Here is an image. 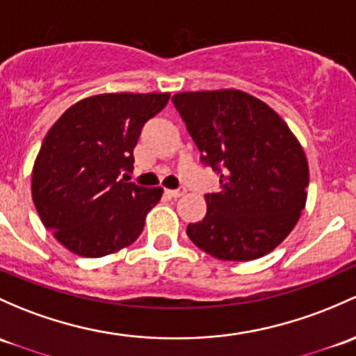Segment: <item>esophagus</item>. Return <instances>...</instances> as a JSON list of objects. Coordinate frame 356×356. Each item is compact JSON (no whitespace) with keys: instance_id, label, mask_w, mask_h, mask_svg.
Instances as JSON below:
<instances>
[{"instance_id":"1","label":"esophagus","mask_w":356,"mask_h":356,"mask_svg":"<svg viewBox=\"0 0 356 356\" xmlns=\"http://www.w3.org/2000/svg\"><path fill=\"white\" fill-rule=\"evenodd\" d=\"M165 193L170 197H181V196H184V194H186V189L184 188H181V189H167Z\"/></svg>"}]
</instances>
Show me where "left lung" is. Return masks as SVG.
Masks as SVG:
<instances>
[{
  "label": "left lung",
  "instance_id": "left-lung-1",
  "mask_svg": "<svg viewBox=\"0 0 356 356\" xmlns=\"http://www.w3.org/2000/svg\"><path fill=\"white\" fill-rule=\"evenodd\" d=\"M201 162L220 174L204 196L207 215L188 237L222 261L266 256L293 230L305 208L309 163L286 122L242 90L182 92L172 97Z\"/></svg>",
  "mask_w": 356,
  "mask_h": 356
}]
</instances>
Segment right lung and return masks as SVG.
Wrapping results in <instances>:
<instances>
[{"instance_id": "1", "label": "right lung", "mask_w": 356, "mask_h": 356, "mask_svg": "<svg viewBox=\"0 0 356 356\" xmlns=\"http://www.w3.org/2000/svg\"><path fill=\"white\" fill-rule=\"evenodd\" d=\"M170 93H102L71 106L47 131L32 170V200L44 227L73 254L102 257L143 232L163 189L119 179L133 170L145 122Z\"/></svg>"}]
</instances>
